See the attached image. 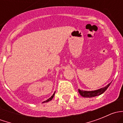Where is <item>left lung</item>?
Returning <instances> with one entry per match:
<instances>
[{
    "mask_svg": "<svg viewBox=\"0 0 123 123\" xmlns=\"http://www.w3.org/2000/svg\"><path fill=\"white\" fill-rule=\"evenodd\" d=\"M111 83H109L106 86L104 87L101 88V89H99V90H94V91H83V90H80L79 89V92L80 94V95L85 98H92L95 97V96H98V95L102 94L106 89L108 88Z\"/></svg>",
    "mask_w": 123,
    "mask_h": 123,
    "instance_id": "8db88e82",
    "label": "left lung"
}]
</instances>
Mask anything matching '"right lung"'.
I'll return each mask as SVG.
<instances>
[{"mask_svg":"<svg viewBox=\"0 0 123 123\" xmlns=\"http://www.w3.org/2000/svg\"><path fill=\"white\" fill-rule=\"evenodd\" d=\"M54 95H55V93H54V94H53V95L51 96V97L50 98H49L48 100H45V101H44V102H49V101H50V100H51L53 98H54Z\"/></svg>","mask_w":123,"mask_h":123,"instance_id":"obj_1","label":"right lung"}]
</instances>
